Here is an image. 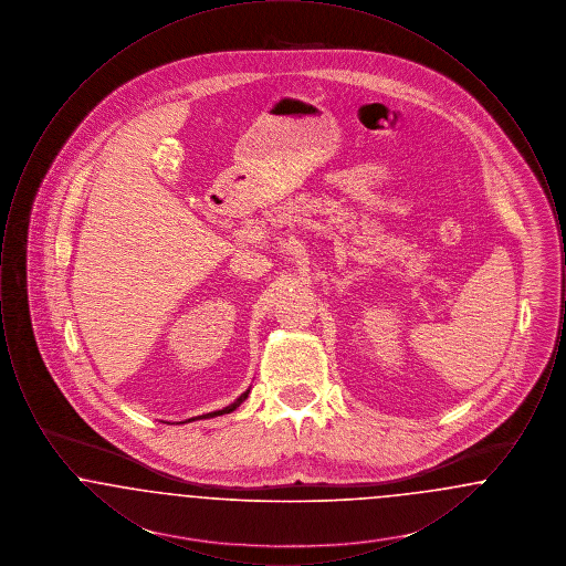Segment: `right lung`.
<instances>
[{
	"label": "right lung",
	"instance_id": "1",
	"mask_svg": "<svg viewBox=\"0 0 566 566\" xmlns=\"http://www.w3.org/2000/svg\"><path fill=\"white\" fill-rule=\"evenodd\" d=\"M248 392H250V390H245V392H243L242 397H240L235 403L227 405V407H222V409H218V411L206 413V416H199V418H216V416H222V413H231L233 409H238V407H240V405H242L243 401L248 399ZM190 420H195V418H190Z\"/></svg>",
	"mask_w": 566,
	"mask_h": 566
}]
</instances>
